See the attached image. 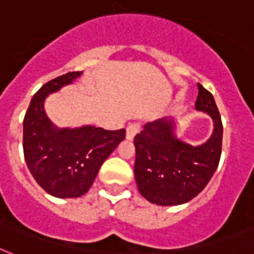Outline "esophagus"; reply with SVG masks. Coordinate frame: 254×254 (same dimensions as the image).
Returning <instances> with one entry per match:
<instances>
[{
  "instance_id": "1",
  "label": "esophagus",
  "mask_w": 254,
  "mask_h": 254,
  "mask_svg": "<svg viewBox=\"0 0 254 254\" xmlns=\"http://www.w3.org/2000/svg\"><path fill=\"white\" fill-rule=\"evenodd\" d=\"M138 130H139V125L138 124H129L127 127V139L133 141L135 134L138 133Z\"/></svg>"
}]
</instances>
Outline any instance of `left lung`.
Instances as JSON below:
<instances>
[{
  "label": "left lung",
  "mask_w": 254,
  "mask_h": 254,
  "mask_svg": "<svg viewBox=\"0 0 254 254\" xmlns=\"http://www.w3.org/2000/svg\"><path fill=\"white\" fill-rule=\"evenodd\" d=\"M195 109L213 120V133L202 145L193 146L176 135L175 117L143 125L134 138V176L143 198L159 206L187 203L211 180L222 154L223 125L214 96L197 83Z\"/></svg>",
  "instance_id": "8db88e82"
}]
</instances>
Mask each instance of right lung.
Listing matches in <instances>:
<instances>
[{
    "instance_id": "right-lung-1",
    "label": "right lung",
    "mask_w": 254,
    "mask_h": 254,
    "mask_svg": "<svg viewBox=\"0 0 254 254\" xmlns=\"http://www.w3.org/2000/svg\"><path fill=\"white\" fill-rule=\"evenodd\" d=\"M83 71H70L41 86L23 120V152L39 185L57 198L87 193L104 160L125 139V129L104 130L94 125L59 127L44 109L47 96L71 84Z\"/></svg>"
}]
</instances>
